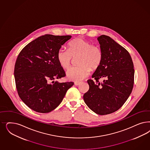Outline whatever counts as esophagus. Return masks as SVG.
Instances as JSON below:
<instances>
[{
	"instance_id": "1",
	"label": "esophagus",
	"mask_w": 150,
	"mask_h": 150,
	"mask_svg": "<svg viewBox=\"0 0 150 150\" xmlns=\"http://www.w3.org/2000/svg\"><path fill=\"white\" fill-rule=\"evenodd\" d=\"M80 84H81V82H74V85L75 86H79Z\"/></svg>"
}]
</instances>
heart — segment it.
Wrapping results in <instances>:
<instances>
[{
  "instance_id": "obj_1",
  "label": "heart",
  "mask_w": 150,
  "mask_h": 150,
  "mask_svg": "<svg viewBox=\"0 0 150 150\" xmlns=\"http://www.w3.org/2000/svg\"><path fill=\"white\" fill-rule=\"evenodd\" d=\"M78 66L69 68L66 75L74 81H80L87 77L91 71H96L103 61V52L100 47L93 45L91 42L78 38L69 44V50L61 48L57 53L58 63L63 69H67L73 58H77Z\"/></svg>"
}]
</instances>
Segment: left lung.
I'll use <instances>...</instances> for the list:
<instances>
[{"instance_id":"left-lung-1","label":"left lung","mask_w":150,"mask_h":150,"mask_svg":"<svg viewBox=\"0 0 150 150\" xmlns=\"http://www.w3.org/2000/svg\"><path fill=\"white\" fill-rule=\"evenodd\" d=\"M103 52L102 64L88 79V91L83 96L92 111L104 115L119 109L130 96L134 83V64L130 53L104 35L98 38ZM104 78L103 83L99 79Z\"/></svg>"}]
</instances>
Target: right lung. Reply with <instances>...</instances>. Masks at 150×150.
Masks as SVG:
<instances>
[{
	"mask_svg": "<svg viewBox=\"0 0 150 150\" xmlns=\"http://www.w3.org/2000/svg\"><path fill=\"white\" fill-rule=\"evenodd\" d=\"M71 36L46 34L33 40L20 51L15 62L14 77L18 95L34 111L47 113L62 102L74 83L50 82L66 76L57 53Z\"/></svg>",
	"mask_w": 150,
	"mask_h": 150,
	"instance_id": "right-lung-1",
	"label": "right lung"
}]
</instances>
